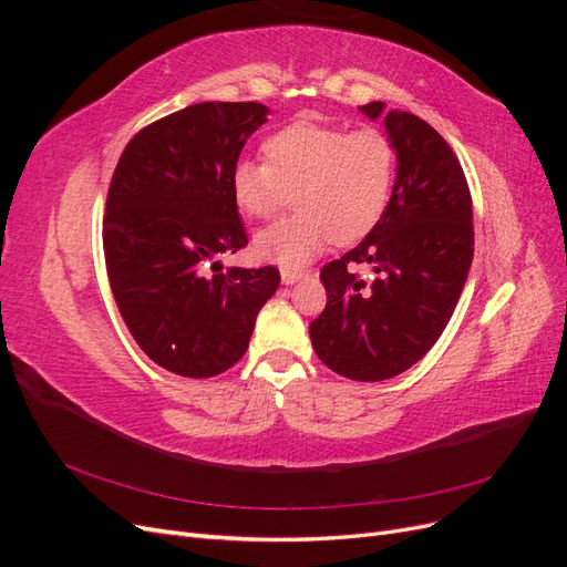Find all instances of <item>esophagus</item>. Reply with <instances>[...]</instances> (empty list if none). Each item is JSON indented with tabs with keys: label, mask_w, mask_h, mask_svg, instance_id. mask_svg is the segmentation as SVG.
I'll return each instance as SVG.
<instances>
[{
	"label": "esophagus",
	"mask_w": 567,
	"mask_h": 567,
	"mask_svg": "<svg viewBox=\"0 0 567 567\" xmlns=\"http://www.w3.org/2000/svg\"><path fill=\"white\" fill-rule=\"evenodd\" d=\"M302 277H305V271H296V269H281V281H284L286 286H290V284L300 281Z\"/></svg>",
	"instance_id": "obj_1"
}]
</instances>
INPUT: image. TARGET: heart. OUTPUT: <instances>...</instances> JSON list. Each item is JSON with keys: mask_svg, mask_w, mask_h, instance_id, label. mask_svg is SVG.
I'll list each match as a JSON object with an SVG mask.
<instances>
[{"mask_svg": "<svg viewBox=\"0 0 567 567\" xmlns=\"http://www.w3.org/2000/svg\"><path fill=\"white\" fill-rule=\"evenodd\" d=\"M262 158L236 163L231 194L255 219L274 217L293 194L298 213L257 234L255 252L298 269L333 238L350 244L375 227L388 208L398 153L379 127L348 132L305 117L269 134Z\"/></svg>", "mask_w": 567, "mask_h": 567, "instance_id": "heart-1", "label": "heart"}]
</instances>
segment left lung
Segmentation results:
<instances>
[{
	"label": "left lung",
	"instance_id": "obj_1",
	"mask_svg": "<svg viewBox=\"0 0 567 567\" xmlns=\"http://www.w3.org/2000/svg\"><path fill=\"white\" fill-rule=\"evenodd\" d=\"M379 117L383 101L359 106ZM398 179L383 217L357 248L321 269L323 312L310 323L317 357L352 381L414 367L447 326L473 262V200L440 132L406 111L385 113ZM371 264L364 282L353 271Z\"/></svg>",
	"mask_w": 567,
	"mask_h": 567
}]
</instances>
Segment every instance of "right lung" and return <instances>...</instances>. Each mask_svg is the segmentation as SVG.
I'll return each mask as SVG.
<instances>
[{
  "label": "right lung",
  "mask_w": 567,
  "mask_h": 567,
  "mask_svg": "<svg viewBox=\"0 0 567 567\" xmlns=\"http://www.w3.org/2000/svg\"><path fill=\"white\" fill-rule=\"evenodd\" d=\"M267 123L257 101H205L136 132L109 186L104 255L132 338L153 362L210 379L248 350L279 269L217 257L248 246L231 173L248 136Z\"/></svg>",
  "instance_id": "right-lung-1"
}]
</instances>
